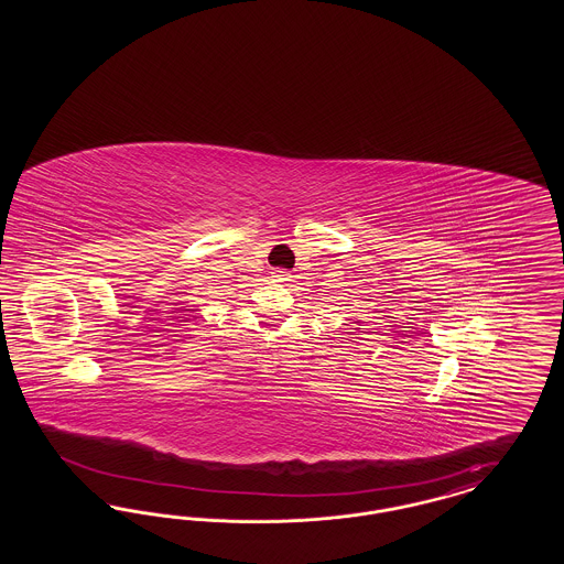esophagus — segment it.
Wrapping results in <instances>:
<instances>
[{
    "mask_svg": "<svg viewBox=\"0 0 564 564\" xmlns=\"http://www.w3.org/2000/svg\"><path fill=\"white\" fill-rule=\"evenodd\" d=\"M288 276H290V272L285 269L272 270V279H274V281H288Z\"/></svg>",
    "mask_w": 564,
    "mask_h": 564,
    "instance_id": "esophagus-1",
    "label": "esophagus"
}]
</instances>
